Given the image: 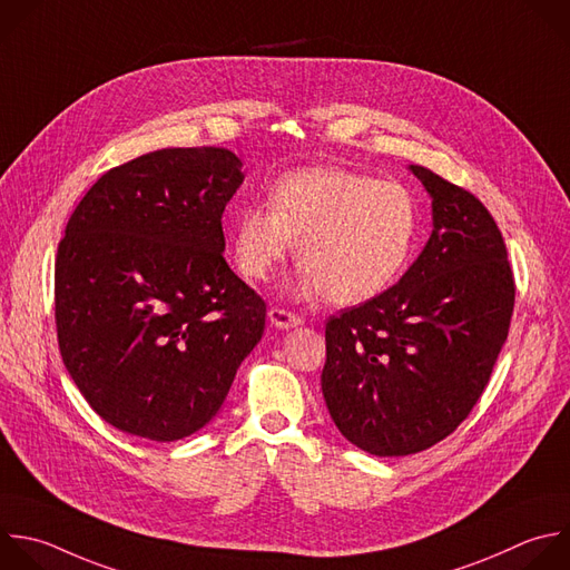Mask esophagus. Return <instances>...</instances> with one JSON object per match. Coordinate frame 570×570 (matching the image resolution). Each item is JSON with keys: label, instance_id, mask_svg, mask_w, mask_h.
<instances>
[{"label": "esophagus", "instance_id": "obj_1", "mask_svg": "<svg viewBox=\"0 0 570 570\" xmlns=\"http://www.w3.org/2000/svg\"><path fill=\"white\" fill-rule=\"evenodd\" d=\"M268 320H271V324H275L277 328H293V326H299V324L304 322L297 313L286 311V308H279V306H273V308L268 311Z\"/></svg>", "mask_w": 570, "mask_h": 570}]
</instances>
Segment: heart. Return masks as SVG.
Returning a JSON list of instances; mask_svg holds the SVG:
<instances>
[{
	"label": "heart",
	"instance_id": "heart-1",
	"mask_svg": "<svg viewBox=\"0 0 570 570\" xmlns=\"http://www.w3.org/2000/svg\"><path fill=\"white\" fill-rule=\"evenodd\" d=\"M416 235L419 208L401 183L308 167L277 178L271 204L239 213L233 244L239 271L259 282L297 246L299 295L326 293L331 302L360 304L401 275Z\"/></svg>",
	"mask_w": 570,
	"mask_h": 570
}]
</instances>
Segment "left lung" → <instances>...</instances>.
I'll list each match as a JSON object with an SVG mask.
<instances>
[{
  "mask_svg": "<svg viewBox=\"0 0 570 570\" xmlns=\"http://www.w3.org/2000/svg\"><path fill=\"white\" fill-rule=\"evenodd\" d=\"M434 230L410 271L326 322L322 394L342 436L407 456L450 436L481 399L514 308L503 237L468 189L410 165Z\"/></svg>",
  "mask_w": 570,
  "mask_h": 570,
  "instance_id": "1",
  "label": "left lung"
}]
</instances>
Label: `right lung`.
Segmentation results:
<instances>
[{"label":"right lung","mask_w":570,"mask_h":570,"mask_svg":"<svg viewBox=\"0 0 570 570\" xmlns=\"http://www.w3.org/2000/svg\"><path fill=\"white\" fill-rule=\"evenodd\" d=\"M244 183L226 147H169L102 174L56 257L67 371L120 432L169 443L208 425L262 340L264 299L224 259Z\"/></svg>","instance_id":"add662e5"}]
</instances>
